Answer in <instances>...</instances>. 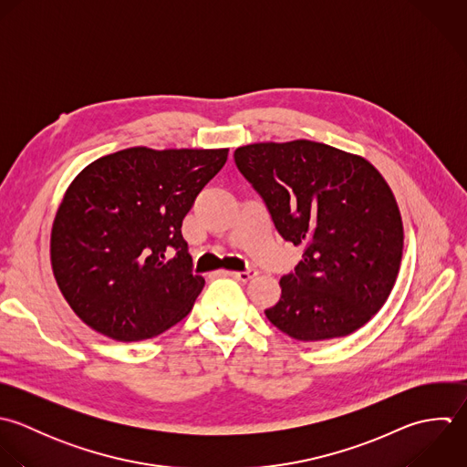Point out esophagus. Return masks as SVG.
I'll return each instance as SVG.
<instances>
[{
  "label": "esophagus",
  "mask_w": 467,
  "mask_h": 467,
  "mask_svg": "<svg viewBox=\"0 0 467 467\" xmlns=\"http://www.w3.org/2000/svg\"><path fill=\"white\" fill-rule=\"evenodd\" d=\"M225 276H231L234 280H240V282H249L251 278H254L258 273L256 269H245V271H225L223 273Z\"/></svg>",
  "instance_id": "34e87169"
}]
</instances>
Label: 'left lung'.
Returning a JSON list of instances; mask_svg holds the SVG:
<instances>
[{
  "mask_svg": "<svg viewBox=\"0 0 467 467\" xmlns=\"http://www.w3.org/2000/svg\"><path fill=\"white\" fill-rule=\"evenodd\" d=\"M234 163L285 242L304 247L269 322L302 342L340 338L386 304L402 262L404 227L382 174L362 156L295 140L251 143Z\"/></svg>",
  "mask_w": 467,
  "mask_h": 467,
  "instance_id": "obj_1",
  "label": "left lung"
}]
</instances>
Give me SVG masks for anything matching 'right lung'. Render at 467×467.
Here are the masks:
<instances>
[{
    "instance_id": "right-lung-1",
    "label": "right lung",
    "mask_w": 467,
    "mask_h": 467,
    "mask_svg": "<svg viewBox=\"0 0 467 467\" xmlns=\"http://www.w3.org/2000/svg\"><path fill=\"white\" fill-rule=\"evenodd\" d=\"M227 152L130 147L74 178L52 223L50 264L90 329L138 342L189 315L205 280L192 275L182 222Z\"/></svg>"
}]
</instances>
